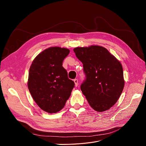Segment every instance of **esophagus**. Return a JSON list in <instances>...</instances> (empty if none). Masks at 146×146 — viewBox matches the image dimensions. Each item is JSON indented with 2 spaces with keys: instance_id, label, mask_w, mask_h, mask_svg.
I'll return each instance as SVG.
<instances>
[{
  "instance_id": "esophagus-1",
  "label": "esophagus",
  "mask_w": 146,
  "mask_h": 146,
  "mask_svg": "<svg viewBox=\"0 0 146 146\" xmlns=\"http://www.w3.org/2000/svg\"><path fill=\"white\" fill-rule=\"evenodd\" d=\"M74 83H75V86H78V80H77V79H74Z\"/></svg>"
}]
</instances>
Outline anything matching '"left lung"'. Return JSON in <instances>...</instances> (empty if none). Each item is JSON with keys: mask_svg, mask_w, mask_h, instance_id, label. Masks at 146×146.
<instances>
[{"mask_svg": "<svg viewBox=\"0 0 146 146\" xmlns=\"http://www.w3.org/2000/svg\"><path fill=\"white\" fill-rule=\"evenodd\" d=\"M74 52L83 63L86 79L80 89L88 103L98 112L109 110L120 98L124 87L120 61L99 46L76 47Z\"/></svg>", "mask_w": 146, "mask_h": 146, "instance_id": "1", "label": "left lung"}]
</instances>
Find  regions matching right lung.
Masks as SVG:
<instances>
[{
	"instance_id": "obj_1",
	"label": "right lung",
	"mask_w": 146,
	"mask_h": 146,
	"mask_svg": "<svg viewBox=\"0 0 146 146\" xmlns=\"http://www.w3.org/2000/svg\"><path fill=\"white\" fill-rule=\"evenodd\" d=\"M69 52L66 48L49 47L39 54L30 66L29 90L39 108L48 113L58 112L64 107L74 87L62 66Z\"/></svg>"
}]
</instances>
